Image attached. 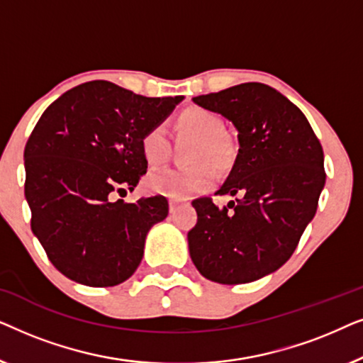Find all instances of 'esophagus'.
<instances>
[{
    "label": "esophagus",
    "instance_id": "esophagus-1",
    "mask_svg": "<svg viewBox=\"0 0 363 363\" xmlns=\"http://www.w3.org/2000/svg\"><path fill=\"white\" fill-rule=\"evenodd\" d=\"M168 205H170V213H175L178 208L183 205V203L178 201V200H170V203H168Z\"/></svg>",
    "mask_w": 363,
    "mask_h": 363
}]
</instances>
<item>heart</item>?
Returning <instances> with one entry per match:
<instances>
[{
  "label": "heart",
  "mask_w": 363,
  "mask_h": 363,
  "mask_svg": "<svg viewBox=\"0 0 363 363\" xmlns=\"http://www.w3.org/2000/svg\"><path fill=\"white\" fill-rule=\"evenodd\" d=\"M223 121L215 112L201 107H190L173 121V132L188 147L185 170H158L147 178L148 190L158 195L186 200L210 190L218 175L230 172L235 165L238 147L235 138L223 128ZM140 150L150 167L167 162L170 143L162 127H152L140 138Z\"/></svg>",
  "instance_id": "heart-1"
}]
</instances>
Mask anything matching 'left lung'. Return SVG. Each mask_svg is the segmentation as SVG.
Instances as JSON below:
<instances>
[{
	"label": "left lung",
	"instance_id": "8db88e82",
	"mask_svg": "<svg viewBox=\"0 0 363 363\" xmlns=\"http://www.w3.org/2000/svg\"><path fill=\"white\" fill-rule=\"evenodd\" d=\"M193 102L235 123L240 150L216 191L235 201L191 203V261L220 284L261 279L289 259L315 215L325 183L322 145L301 108L266 84H240Z\"/></svg>",
	"mask_w": 363,
	"mask_h": 363
}]
</instances>
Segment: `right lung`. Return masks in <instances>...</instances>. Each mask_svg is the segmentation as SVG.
Masks as SVG:
<instances>
[{"mask_svg":"<svg viewBox=\"0 0 363 363\" xmlns=\"http://www.w3.org/2000/svg\"><path fill=\"white\" fill-rule=\"evenodd\" d=\"M177 97H145L108 81L64 92L24 147L31 230L59 272L91 287L117 286L140 264L147 233L165 220V196L116 200L133 190L145 158L140 138Z\"/></svg>","mask_w":363,"mask_h":363,"instance_id":"add662e5","label":"right lung"}]
</instances>
